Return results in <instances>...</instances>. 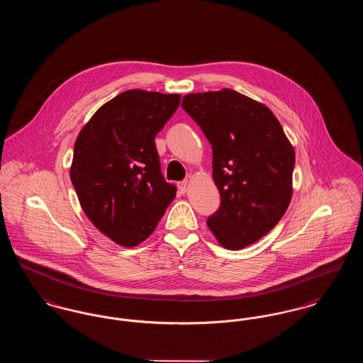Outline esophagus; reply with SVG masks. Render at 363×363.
Here are the masks:
<instances>
[{"label": "esophagus", "mask_w": 363, "mask_h": 363, "mask_svg": "<svg viewBox=\"0 0 363 363\" xmlns=\"http://www.w3.org/2000/svg\"><path fill=\"white\" fill-rule=\"evenodd\" d=\"M178 189H179L181 193H186V190H188V181L185 179V181L178 182Z\"/></svg>", "instance_id": "34e87169"}]
</instances>
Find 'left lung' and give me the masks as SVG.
Listing matches in <instances>:
<instances>
[{"label": "left lung", "mask_w": 363, "mask_h": 363, "mask_svg": "<svg viewBox=\"0 0 363 363\" xmlns=\"http://www.w3.org/2000/svg\"><path fill=\"white\" fill-rule=\"evenodd\" d=\"M182 108L212 145V177L220 207L207 225L231 250L259 241L279 223L293 196L295 154L275 114L225 88L189 94Z\"/></svg>", "instance_id": "obj_1"}]
</instances>
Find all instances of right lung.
Wrapping results in <instances>:
<instances>
[{"mask_svg": "<svg viewBox=\"0 0 363 363\" xmlns=\"http://www.w3.org/2000/svg\"><path fill=\"white\" fill-rule=\"evenodd\" d=\"M178 94L125 91L104 104L74 143L70 181L88 219L126 247L147 240L177 193L160 173L156 135Z\"/></svg>", "mask_w": 363, "mask_h": 363, "instance_id": "add662e5", "label": "right lung"}]
</instances>
